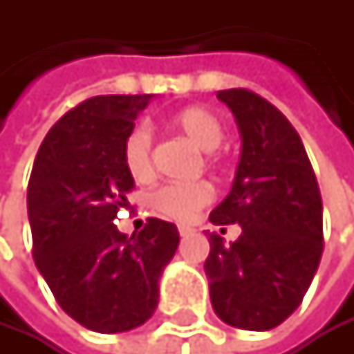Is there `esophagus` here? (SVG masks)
I'll list each match as a JSON object with an SVG mask.
<instances>
[{
    "instance_id": "esophagus-1",
    "label": "esophagus",
    "mask_w": 354,
    "mask_h": 354,
    "mask_svg": "<svg viewBox=\"0 0 354 354\" xmlns=\"http://www.w3.org/2000/svg\"><path fill=\"white\" fill-rule=\"evenodd\" d=\"M178 234H180L183 238H187V236H191V234H193V227H189V225H180V227H178Z\"/></svg>"
}]
</instances>
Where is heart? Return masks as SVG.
<instances>
[{
	"label": "heart",
	"instance_id": "heart-1",
	"mask_svg": "<svg viewBox=\"0 0 354 354\" xmlns=\"http://www.w3.org/2000/svg\"><path fill=\"white\" fill-rule=\"evenodd\" d=\"M171 127L180 131L191 144L203 151V161L210 167L221 163L218 146L225 140V127L221 118L203 106H191L171 116ZM123 163L136 183H146L153 178V138L146 127H133L123 142ZM214 197V189L206 180L189 185H163L151 195V208L174 221H191L203 206H208Z\"/></svg>",
	"mask_w": 354,
	"mask_h": 354
}]
</instances>
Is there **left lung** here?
Segmentation results:
<instances>
[{
    "label": "left lung",
    "mask_w": 354,
    "mask_h": 354,
    "mask_svg": "<svg viewBox=\"0 0 354 354\" xmlns=\"http://www.w3.org/2000/svg\"><path fill=\"white\" fill-rule=\"evenodd\" d=\"M242 133L231 193L212 225L242 227L236 242L210 234L203 270L216 317L238 329L268 331L301 304L323 254V201L299 133L276 106L248 88L218 91ZM225 231V229H223Z\"/></svg>",
    "instance_id": "obj_1"
}]
</instances>
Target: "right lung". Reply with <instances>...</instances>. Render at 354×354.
Instances as JSON below:
<instances>
[{
  "mask_svg": "<svg viewBox=\"0 0 354 354\" xmlns=\"http://www.w3.org/2000/svg\"><path fill=\"white\" fill-rule=\"evenodd\" d=\"M153 95H100L65 112L35 155L27 187L33 261L57 304L82 327H140L159 301V278L180 236L148 218L127 238L114 225L133 178L123 142Z\"/></svg>",
  "mask_w": 354,
  "mask_h": 354,
  "instance_id": "obj_1",
  "label": "right lung"
}]
</instances>
